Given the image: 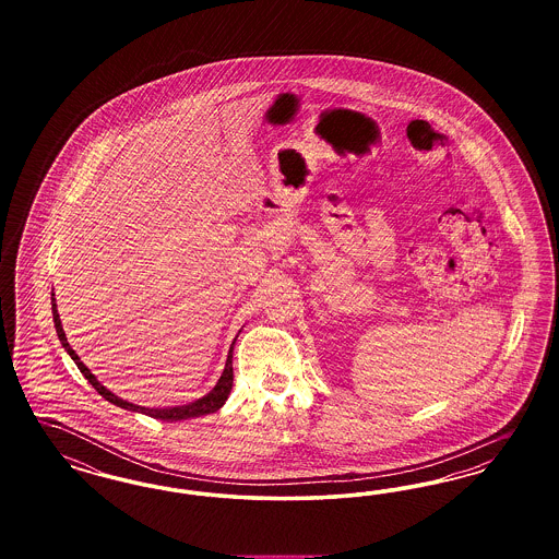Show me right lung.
<instances>
[{"label": "right lung", "instance_id": "add662e5", "mask_svg": "<svg viewBox=\"0 0 559 559\" xmlns=\"http://www.w3.org/2000/svg\"><path fill=\"white\" fill-rule=\"evenodd\" d=\"M52 314L58 340H60L62 347L69 352V356L75 360V365H78V369L83 372V377L94 385V390H96L103 399H107L108 402H112V404H117V406H121V408L135 411V413H144V415H148V417H153V419H160V421H182V419H192V417H203V415L215 413V411H219V408L224 406V402L228 400V394H230V390H233V379H235V374H233V346H235V342H233L230 352H228V360H226L224 372H222L219 381L215 383V388H213L207 396L194 400V402L185 404V406H174V408H146V406H138V404H132V402H128V400H121L119 396L110 394L100 381H96V377L81 362L80 356L75 354V349H71V346H69V342H67V337H64V331H62V324H60V319H58V310H56L53 297Z\"/></svg>", "mask_w": 559, "mask_h": 559}]
</instances>
